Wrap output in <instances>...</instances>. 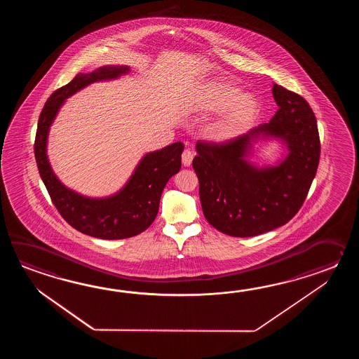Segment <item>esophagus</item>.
<instances>
[{
  "label": "esophagus",
  "instance_id": "esophagus-1",
  "mask_svg": "<svg viewBox=\"0 0 359 359\" xmlns=\"http://www.w3.org/2000/svg\"><path fill=\"white\" fill-rule=\"evenodd\" d=\"M192 159H194V153L191 151V150H184L182 154V164L184 167H190L191 163H192Z\"/></svg>",
  "mask_w": 359,
  "mask_h": 359
}]
</instances>
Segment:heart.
I'll list each match as a JSON object with an SVG mask.
<instances>
[{"label":"heart","mask_w":359,"mask_h":359,"mask_svg":"<svg viewBox=\"0 0 359 359\" xmlns=\"http://www.w3.org/2000/svg\"><path fill=\"white\" fill-rule=\"evenodd\" d=\"M190 104L201 114L218 113L206 130L215 142H227L241 136L259 113V105L252 95H243L240 88L219 79L200 84Z\"/></svg>","instance_id":"b5f03b06"}]
</instances>
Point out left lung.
Here are the masks:
<instances>
[{
    "mask_svg": "<svg viewBox=\"0 0 359 359\" xmlns=\"http://www.w3.org/2000/svg\"><path fill=\"white\" fill-rule=\"evenodd\" d=\"M278 110L269 123L223 145L198 142L192 167L203 213L214 229L235 237L258 236L298 213L320 161L317 121L295 92L273 84ZM276 140L284 149L275 165L250 161L253 144Z\"/></svg>",
    "mask_w": 359,
    "mask_h": 359,
    "instance_id": "left-lung-1",
    "label": "left lung"
}]
</instances>
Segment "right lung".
<instances>
[{
	"label": "right lung",
	"mask_w": 359,
	"mask_h": 359,
	"mask_svg": "<svg viewBox=\"0 0 359 359\" xmlns=\"http://www.w3.org/2000/svg\"><path fill=\"white\" fill-rule=\"evenodd\" d=\"M128 65H105L92 73H79L48 97L41 111L34 142L39 176L59 213L72 227L102 240L136 236L153 223L161 192L181 169L182 142L146 153L122 189L107 198H90L67 187L55 175L47 156L50 128L65 100L95 82L118 79L130 73Z\"/></svg>",
	"instance_id": "obj_1"
}]
</instances>
